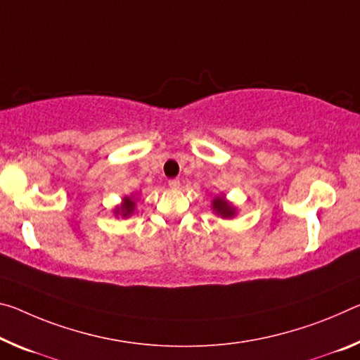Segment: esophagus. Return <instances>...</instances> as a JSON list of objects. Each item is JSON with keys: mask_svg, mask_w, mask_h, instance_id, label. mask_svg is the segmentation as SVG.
I'll use <instances>...</instances> for the list:
<instances>
[{"mask_svg": "<svg viewBox=\"0 0 360 360\" xmlns=\"http://www.w3.org/2000/svg\"><path fill=\"white\" fill-rule=\"evenodd\" d=\"M168 186L171 187V189H178V187H179V179H169L168 181Z\"/></svg>", "mask_w": 360, "mask_h": 360, "instance_id": "obj_1", "label": "esophagus"}]
</instances>
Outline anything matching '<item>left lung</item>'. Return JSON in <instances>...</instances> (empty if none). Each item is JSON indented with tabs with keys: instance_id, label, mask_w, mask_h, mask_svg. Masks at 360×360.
<instances>
[{
	"instance_id": "obj_1",
	"label": "left lung",
	"mask_w": 360,
	"mask_h": 360,
	"mask_svg": "<svg viewBox=\"0 0 360 360\" xmlns=\"http://www.w3.org/2000/svg\"><path fill=\"white\" fill-rule=\"evenodd\" d=\"M213 208H214V211L218 214H221L222 218H232L233 216V207H231L229 203H227L224 198L222 197H216L214 200H213Z\"/></svg>"
}]
</instances>
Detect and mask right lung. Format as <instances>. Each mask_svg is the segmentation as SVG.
Listing matches in <instances>:
<instances>
[{
  "label": "right lung",
  "mask_w": 360,
  "mask_h": 360,
  "mask_svg": "<svg viewBox=\"0 0 360 360\" xmlns=\"http://www.w3.org/2000/svg\"><path fill=\"white\" fill-rule=\"evenodd\" d=\"M133 210H134V202L131 200V198L127 197V198H124V203L122 205V207L115 210V213H117V214L122 213L123 216H128V214L133 213Z\"/></svg>",
  "instance_id": "obj_1"
}]
</instances>
